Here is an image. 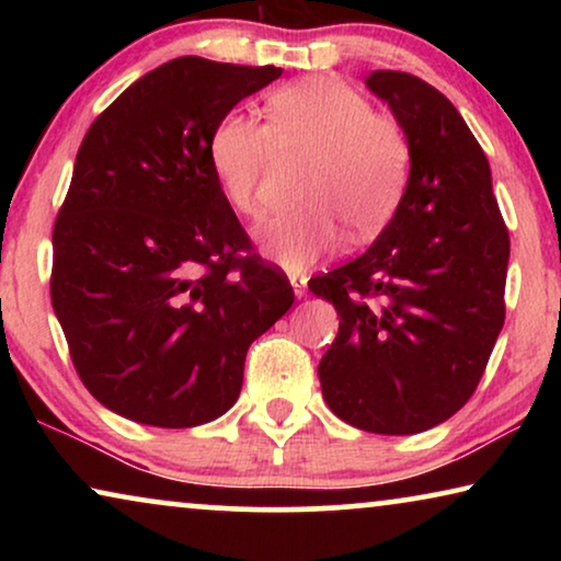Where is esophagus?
<instances>
[{
	"label": "esophagus",
	"mask_w": 561,
	"mask_h": 561,
	"mask_svg": "<svg viewBox=\"0 0 561 561\" xmlns=\"http://www.w3.org/2000/svg\"><path fill=\"white\" fill-rule=\"evenodd\" d=\"M306 283H309V278L304 273H290V286H294V294L298 298L306 296Z\"/></svg>",
	"instance_id": "1"
}]
</instances>
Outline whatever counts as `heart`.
Here are the masks:
<instances>
[{
    "label": "heart",
    "instance_id": "b5f03b06",
    "mask_svg": "<svg viewBox=\"0 0 561 561\" xmlns=\"http://www.w3.org/2000/svg\"><path fill=\"white\" fill-rule=\"evenodd\" d=\"M267 125L229 112L214 125L206 156L221 196L237 214L260 211V183L275 148L313 152L304 206L255 229L260 248L288 271H304L340 248L344 234L370 240L393 219L411 175L401 122L336 76L283 83L267 96Z\"/></svg>",
    "mask_w": 561,
    "mask_h": 561
}]
</instances>
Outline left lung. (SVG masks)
<instances>
[{
    "label": "left lung",
    "mask_w": 561,
    "mask_h": 561,
    "mask_svg": "<svg viewBox=\"0 0 561 561\" xmlns=\"http://www.w3.org/2000/svg\"><path fill=\"white\" fill-rule=\"evenodd\" d=\"M365 83L409 135L411 175L378 240L309 280L340 313L319 380L350 426L419 434L455 416L485 373L505 321L511 240L485 152L455 104L403 71Z\"/></svg>",
    "instance_id": "left-lung-1"
}]
</instances>
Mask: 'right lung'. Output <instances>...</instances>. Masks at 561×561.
Masks as SVG:
<instances>
[{
  "mask_svg": "<svg viewBox=\"0 0 561 561\" xmlns=\"http://www.w3.org/2000/svg\"><path fill=\"white\" fill-rule=\"evenodd\" d=\"M280 73L168 60L83 137L53 227L50 301L81 382L119 416L186 428L227 413L250 344L294 306L206 156L214 125Z\"/></svg>",
  "mask_w": 561,
  "mask_h": 561,
  "instance_id": "add662e5",
  "label": "right lung"
}]
</instances>
